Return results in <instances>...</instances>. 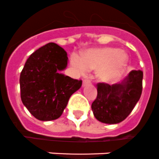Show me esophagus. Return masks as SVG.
I'll use <instances>...</instances> for the list:
<instances>
[{
    "mask_svg": "<svg viewBox=\"0 0 159 159\" xmlns=\"http://www.w3.org/2000/svg\"><path fill=\"white\" fill-rule=\"evenodd\" d=\"M91 83V80H90L89 79H85V80H83V84L84 85H85V84H88Z\"/></svg>",
    "mask_w": 159,
    "mask_h": 159,
    "instance_id": "esophagus-1",
    "label": "esophagus"
}]
</instances>
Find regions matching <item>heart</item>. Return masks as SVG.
Here are the masks:
<instances>
[{
    "label": "heart",
    "mask_w": 159,
    "mask_h": 159,
    "mask_svg": "<svg viewBox=\"0 0 159 159\" xmlns=\"http://www.w3.org/2000/svg\"><path fill=\"white\" fill-rule=\"evenodd\" d=\"M128 62L127 54L114 48L89 49L82 54L81 58L76 55L70 58L76 73L83 75L89 70H98V78L103 82H111L117 79L125 70Z\"/></svg>",
    "instance_id": "b5f03b06"
}]
</instances>
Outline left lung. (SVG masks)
I'll return each instance as SVG.
<instances>
[{"mask_svg": "<svg viewBox=\"0 0 159 159\" xmlns=\"http://www.w3.org/2000/svg\"><path fill=\"white\" fill-rule=\"evenodd\" d=\"M143 71L134 70L121 83H98L97 98L91 106L95 118L107 124L125 120L140 98Z\"/></svg>", "mask_w": 159, "mask_h": 159, "instance_id": "left-lung-1", "label": "left lung"}]
</instances>
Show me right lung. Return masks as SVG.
Returning <instances> with one entry per match:
<instances>
[{"label":"right lung","mask_w":159,"mask_h":159,"mask_svg":"<svg viewBox=\"0 0 159 159\" xmlns=\"http://www.w3.org/2000/svg\"><path fill=\"white\" fill-rule=\"evenodd\" d=\"M67 60L63 48L49 43L30 55L20 73L21 100L38 120L59 118L70 96L82 85V80L61 72L66 67Z\"/></svg>","instance_id":"add662e5"}]
</instances>
